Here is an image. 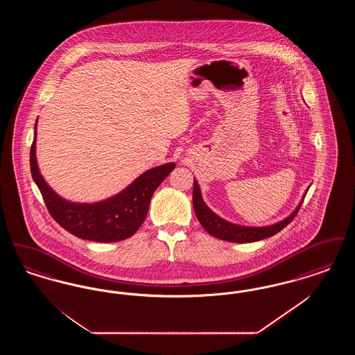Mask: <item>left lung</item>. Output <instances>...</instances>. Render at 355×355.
<instances>
[{
	"instance_id": "left-lung-1",
	"label": "left lung",
	"mask_w": 355,
	"mask_h": 355,
	"mask_svg": "<svg viewBox=\"0 0 355 355\" xmlns=\"http://www.w3.org/2000/svg\"><path fill=\"white\" fill-rule=\"evenodd\" d=\"M301 205L302 203L298 205V207L295 209V211L293 214H290L287 218L275 223V225L266 226V227H248V226L234 225V223H230L227 220L220 218L203 202L200 186L197 184V181H194V187H193V206H194L196 216L200 220V223L202 225L203 229L210 236L220 238L223 241H229V242H236V243L255 242V241H261V239L277 234L295 218L297 213L301 209Z\"/></svg>"
}]
</instances>
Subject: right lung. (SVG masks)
<instances>
[{
	"label": "right lung",
	"mask_w": 355,
	"mask_h": 355,
	"mask_svg": "<svg viewBox=\"0 0 355 355\" xmlns=\"http://www.w3.org/2000/svg\"><path fill=\"white\" fill-rule=\"evenodd\" d=\"M175 168L166 164L145 171L117 196L97 203L68 202L58 197L35 161V139L31 148V171L54 220L73 236L96 242H119L133 236L149 211L153 193Z\"/></svg>",
	"instance_id": "1"
}]
</instances>
